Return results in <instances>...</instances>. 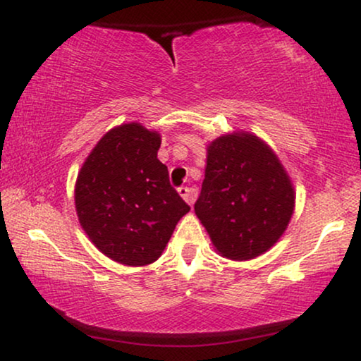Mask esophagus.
<instances>
[{
    "mask_svg": "<svg viewBox=\"0 0 361 361\" xmlns=\"http://www.w3.org/2000/svg\"><path fill=\"white\" fill-rule=\"evenodd\" d=\"M179 195L184 199L187 204L192 205V202H194V195H192V190L189 189V187H180L179 189Z\"/></svg>",
    "mask_w": 361,
    "mask_h": 361,
    "instance_id": "esophagus-1",
    "label": "esophagus"
}]
</instances>
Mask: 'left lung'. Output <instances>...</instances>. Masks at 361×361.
Here are the masks:
<instances>
[{"label": "left lung", "mask_w": 361, "mask_h": 361, "mask_svg": "<svg viewBox=\"0 0 361 361\" xmlns=\"http://www.w3.org/2000/svg\"><path fill=\"white\" fill-rule=\"evenodd\" d=\"M294 207L293 180L261 137L233 131L209 142L194 210L220 256L248 261L266 253L284 235Z\"/></svg>", "instance_id": "left-lung-1"}]
</instances>
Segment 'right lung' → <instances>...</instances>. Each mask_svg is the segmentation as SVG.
Returning <instances> with one entry per match:
<instances>
[{
    "label": "right lung",
    "instance_id": "obj_1",
    "mask_svg": "<svg viewBox=\"0 0 361 361\" xmlns=\"http://www.w3.org/2000/svg\"><path fill=\"white\" fill-rule=\"evenodd\" d=\"M159 147V131L123 123L103 135L78 171V221L98 251L120 264L154 263L190 210L169 184Z\"/></svg>",
    "mask_w": 361,
    "mask_h": 361
}]
</instances>
